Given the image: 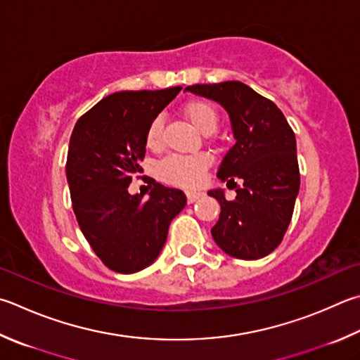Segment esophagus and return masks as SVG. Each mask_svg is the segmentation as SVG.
I'll return each instance as SVG.
<instances>
[{
    "label": "esophagus",
    "mask_w": 360,
    "mask_h": 360,
    "mask_svg": "<svg viewBox=\"0 0 360 360\" xmlns=\"http://www.w3.org/2000/svg\"><path fill=\"white\" fill-rule=\"evenodd\" d=\"M186 195H187V201L188 202H195L200 197H202L201 192H195V191H187Z\"/></svg>",
    "instance_id": "esophagus-1"
}]
</instances>
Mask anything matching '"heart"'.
<instances>
[{"label":"heart","instance_id":"1","mask_svg":"<svg viewBox=\"0 0 360 360\" xmlns=\"http://www.w3.org/2000/svg\"><path fill=\"white\" fill-rule=\"evenodd\" d=\"M184 115L192 122V126L200 130L201 134H212L219 126V113L212 103L206 101H193L188 102L184 107ZM162 134H163V117L155 116L149 122L146 129V146L153 151L162 148ZM209 165V159L206 154L197 155H179L169 154L160 162L159 176L169 182V184L193 187L198 186L202 174Z\"/></svg>","mask_w":360,"mask_h":360}]
</instances>
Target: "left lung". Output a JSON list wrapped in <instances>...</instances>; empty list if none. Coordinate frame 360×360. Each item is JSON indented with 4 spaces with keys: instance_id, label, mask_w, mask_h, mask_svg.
<instances>
[{
    "instance_id": "obj_1",
    "label": "left lung",
    "mask_w": 360,
    "mask_h": 360,
    "mask_svg": "<svg viewBox=\"0 0 360 360\" xmlns=\"http://www.w3.org/2000/svg\"><path fill=\"white\" fill-rule=\"evenodd\" d=\"M186 89L224 105L236 139L217 172L221 182L236 187V198L228 201L220 188L207 192L221 209L211 230L215 244L234 258H263L282 243L299 193L292 129L276 103L245 83L192 84Z\"/></svg>"
}]
</instances>
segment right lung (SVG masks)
<instances>
[{
    "instance_id": "right-lung-1",
    "label": "right lung",
    "mask_w": 360,
    "mask_h": 360,
    "mask_svg": "<svg viewBox=\"0 0 360 360\" xmlns=\"http://www.w3.org/2000/svg\"><path fill=\"white\" fill-rule=\"evenodd\" d=\"M181 86L121 91L97 102L77 121L70 135L66 176L83 236L108 269L134 274L159 257L172 220L187 205L182 191L153 178L149 200L130 195L143 173L146 129ZM141 178V176H136Z\"/></svg>"
}]
</instances>
